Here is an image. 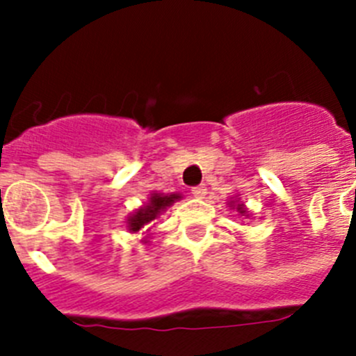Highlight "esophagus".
Here are the masks:
<instances>
[{"label":"esophagus","mask_w":356,"mask_h":356,"mask_svg":"<svg viewBox=\"0 0 356 356\" xmlns=\"http://www.w3.org/2000/svg\"><path fill=\"white\" fill-rule=\"evenodd\" d=\"M207 194V187L205 185H197V187H193V196L201 200V197H205Z\"/></svg>","instance_id":"34e87169"}]
</instances>
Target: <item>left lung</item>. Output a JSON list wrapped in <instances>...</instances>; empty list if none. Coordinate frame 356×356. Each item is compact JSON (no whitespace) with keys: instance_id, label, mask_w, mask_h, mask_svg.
Returning a JSON list of instances; mask_svg holds the SVG:
<instances>
[{"instance_id":"8db88e82","label":"left lung","mask_w":356,"mask_h":356,"mask_svg":"<svg viewBox=\"0 0 356 356\" xmlns=\"http://www.w3.org/2000/svg\"><path fill=\"white\" fill-rule=\"evenodd\" d=\"M226 205H228L229 209L237 210L238 216H244V217H250L251 216L250 210L246 209V205H244V203H242V201L238 200V197H235V200H229L228 203H226Z\"/></svg>"}]
</instances>
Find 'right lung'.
<instances>
[{"instance_id":"add662e5","label":"right lung","mask_w":356,"mask_h":356,"mask_svg":"<svg viewBox=\"0 0 356 356\" xmlns=\"http://www.w3.org/2000/svg\"><path fill=\"white\" fill-rule=\"evenodd\" d=\"M180 200H181V194L178 193H171V194L151 193L146 203L128 216L127 229L130 232V234H137V232L143 229V234L146 235V237H144L140 242L147 244V242H149L147 241V238H149L147 235H151L149 232H151V225H153V221H155L160 213L165 212L172 203H176V201H180Z\"/></svg>"}]
</instances>
